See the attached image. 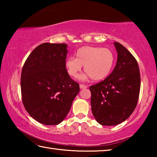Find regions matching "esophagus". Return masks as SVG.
<instances>
[{
    "mask_svg": "<svg viewBox=\"0 0 157 157\" xmlns=\"http://www.w3.org/2000/svg\"><path fill=\"white\" fill-rule=\"evenodd\" d=\"M79 88H80L81 89H86L87 86H86V85H84V84H79Z\"/></svg>",
    "mask_w": 157,
    "mask_h": 157,
    "instance_id": "1",
    "label": "esophagus"
}]
</instances>
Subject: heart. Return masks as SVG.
<instances>
[{
    "label": "heart",
    "instance_id": "obj_1",
    "mask_svg": "<svg viewBox=\"0 0 157 157\" xmlns=\"http://www.w3.org/2000/svg\"><path fill=\"white\" fill-rule=\"evenodd\" d=\"M75 56L66 59L65 67L69 75L76 78L84 66L86 73L79 77L82 81L91 78L102 80L109 75L115 63V55L107 48L83 46L77 50Z\"/></svg>",
    "mask_w": 157,
    "mask_h": 157
}]
</instances>
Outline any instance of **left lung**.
<instances>
[{"instance_id": "8db88e82", "label": "left lung", "mask_w": 157, "mask_h": 157, "mask_svg": "<svg viewBox=\"0 0 157 157\" xmlns=\"http://www.w3.org/2000/svg\"><path fill=\"white\" fill-rule=\"evenodd\" d=\"M113 44L118 53L115 68L104 80L89 87L93 115L105 126L117 125L129 118L136 107L140 87L136 59L120 43Z\"/></svg>"}]
</instances>
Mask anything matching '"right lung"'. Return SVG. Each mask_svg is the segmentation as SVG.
Segmentation results:
<instances>
[{"label": "right lung", "mask_w": 157, "mask_h": 157, "mask_svg": "<svg viewBox=\"0 0 157 157\" xmlns=\"http://www.w3.org/2000/svg\"><path fill=\"white\" fill-rule=\"evenodd\" d=\"M68 45L44 43L35 48L23 65L21 77L23 105L43 124L62 123L79 91L78 83L65 67Z\"/></svg>", "instance_id": "obj_1"}]
</instances>
